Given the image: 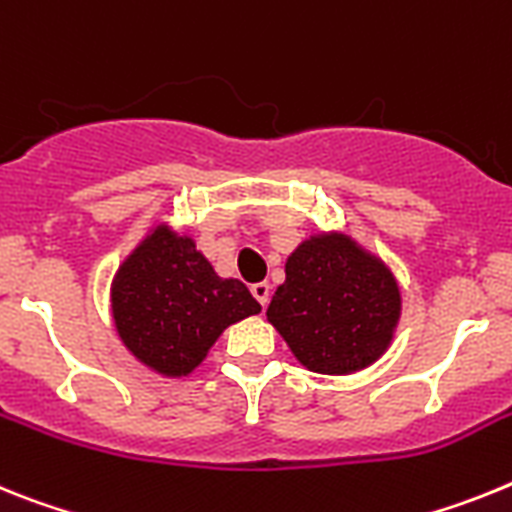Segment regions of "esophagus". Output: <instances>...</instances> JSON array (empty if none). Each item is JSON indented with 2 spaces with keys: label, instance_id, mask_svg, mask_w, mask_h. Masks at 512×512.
<instances>
[{
  "label": "esophagus",
  "instance_id": "34e87169",
  "mask_svg": "<svg viewBox=\"0 0 512 512\" xmlns=\"http://www.w3.org/2000/svg\"><path fill=\"white\" fill-rule=\"evenodd\" d=\"M252 296H255L257 301H260V306H268L270 301V283L268 281H260V283H252Z\"/></svg>",
  "mask_w": 512,
  "mask_h": 512
}]
</instances>
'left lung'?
<instances>
[{
	"label": "left lung",
	"mask_w": 512,
	"mask_h": 512,
	"mask_svg": "<svg viewBox=\"0 0 512 512\" xmlns=\"http://www.w3.org/2000/svg\"><path fill=\"white\" fill-rule=\"evenodd\" d=\"M399 288L376 257L345 237H314L286 262L268 319L309 371L350 373L386 350Z\"/></svg>",
	"instance_id": "left-lung-1"
}]
</instances>
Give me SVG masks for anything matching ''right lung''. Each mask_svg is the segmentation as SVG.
<instances>
[{
	"label": "right lung",
	"instance_id": "1",
	"mask_svg": "<svg viewBox=\"0 0 512 512\" xmlns=\"http://www.w3.org/2000/svg\"><path fill=\"white\" fill-rule=\"evenodd\" d=\"M260 304L237 278H219L193 239L157 229L126 260L113 286L118 335L141 363L185 376L216 337Z\"/></svg>",
	"mask_w": 512,
	"mask_h": 512
}]
</instances>
